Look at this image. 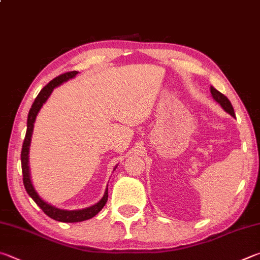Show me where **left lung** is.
Instances as JSON below:
<instances>
[{
  "label": "left lung",
  "mask_w": 260,
  "mask_h": 260,
  "mask_svg": "<svg viewBox=\"0 0 260 260\" xmlns=\"http://www.w3.org/2000/svg\"><path fill=\"white\" fill-rule=\"evenodd\" d=\"M210 93H211L212 99H214V100L218 103V105H220V107L223 108V109L228 112V114H230L232 117H235L233 107H232V105H231L229 99L226 98L224 94H221L219 91H217L214 86H210Z\"/></svg>",
  "instance_id": "obj_1"
}]
</instances>
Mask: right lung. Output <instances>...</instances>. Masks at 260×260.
<instances>
[{
	"label": "right lung",
	"instance_id": "right-lung-1",
	"mask_svg": "<svg viewBox=\"0 0 260 260\" xmlns=\"http://www.w3.org/2000/svg\"><path fill=\"white\" fill-rule=\"evenodd\" d=\"M77 74H78V72H69V73L60 75V76L55 77L53 81H51L48 85H46V86H44L41 89L39 95L36 96L34 103H32V106L29 110V114H28L27 132H26L25 140H23L22 150H21L22 181H23V185H25L27 193L29 194L31 199L36 202V205L39 206L40 208L50 217V218L58 220V221H63V223H77V221H83V220H87L89 218H92V217L98 215L99 212L102 210V208L105 207V205L108 201V187H107L105 194H103V197H102V199L95 205L87 207V208H84V209H78V210L60 209V208H56V207L48 204V202L42 199V198L39 196V193L36 192L34 186H32V183L30 179L29 155L28 154H29V146H30L32 131H34V122L36 119V116L40 112L41 108L43 107L44 103L48 101V99L50 98L51 93L53 92V89L55 87H58L59 85H61L62 83L74 78ZM116 168H117V166L115 167V169Z\"/></svg>",
	"mask_w": 260,
	"mask_h": 260
}]
</instances>
